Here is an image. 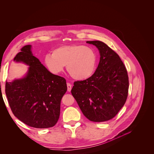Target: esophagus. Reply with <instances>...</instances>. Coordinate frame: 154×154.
I'll use <instances>...</instances> for the list:
<instances>
[{
    "label": "esophagus",
    "instance_id": "34e87169",
    "mask_svg": "<svg viewBox=\"0 0 154 154\" xmlns=\"http://www.w3.org/2000/svg\"><path fill=\"white\" fill-rule=\"evenodd\" d=\"M67 91H70L71 89H72V85L70 83H67Z\"/></svg>",
    "mask_w": 154,
    "mask_h": 154
}]
</instances>
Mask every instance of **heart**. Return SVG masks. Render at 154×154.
<instances>
[{"label": "heart", "mask_w": 154, "mask_h": 154, "mask_svg": "<svg viewBox=\"0 0 154 154\" xmlns=\"http://www.w3.org/2000/svg\"><path fill=\"white\" fill-rule=\"evenodd\" d=\"M45 63L51 72H62L64 66L73 79L85 80L95 72L97 64V55L94 49L80 45L60 46L47 54Z\"/></svg>", "instance_id": "b5f03b06"}]
</instances>
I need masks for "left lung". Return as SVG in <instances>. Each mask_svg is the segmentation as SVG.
<instances>
[{"label":"left lung","mask_w":154,"mask_h":154,"mask_svg":"<svg viewBox=\"0 0 154 154\" xmlns=\"http://www.w3.org/2000/svg\"><path fill=\"white\" fill-rule=\"evenodd\" d=\"M100 53V62L88 79L77 81L71 90L84 115L91 121L114 118L125 104L129 89L127 70L115 51L100 41H88Z\"/></svg>","instance_id":"left-lung-1"}]
</instances>
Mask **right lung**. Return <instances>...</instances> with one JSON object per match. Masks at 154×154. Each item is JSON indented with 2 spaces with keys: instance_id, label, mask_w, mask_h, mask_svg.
<instances>
[{
  "instance_id": "right-lung-1",
  "label": "right lung",
  "mask_w": 154,
  "mask_h": 154,
  "mask_svg": "<svg viewBox=\"0 0 154 154\" xmlns=\"http://www.w3.org/2000/svg\"><path fill=\"white\" fill-rule=\"evenodd\" d=\"M14 60L29 66L22 78L6 81L5 94L14 115L31 127L54 126L67 89L66 79L51 73L33 55L32 45L23 46Z\"/></svg>"
}]
</instances>
